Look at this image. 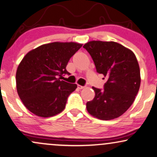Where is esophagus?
<instances>
[{
	"instance_id": "esophagus-1",
	"label": "esophagus",
	"mask_w": 157,
	"mask_h": 157,
	"mask_svg": "<svg viewBox=\"0 0 157 157\" xmlns=\"http://www.w3.org/2000/svg\"><path fill=\"white\" fill-rule=\"evenodd\" d=\"M77 88L79 89H83L85 88V86H82V85H77Z\"/></svg>"
}]
</instances>
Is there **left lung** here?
I'll return each instance as SVG.
<instances>
[{"label": "left lung", "mask_w": 157, "mask_h": 157, "mask_svg": "<svg viewBox=\"0 0 157 157\" xmlns=\"http://www.w3.org/2000/svg\"><path fill=\"white\" fill-rule=\"evenodd\" d=\"M96 72L107 77L104 90L93 87L94 98L87 102L89 114L102 120L117 118L133 103L140 85V68L130 49L116 42L90 41L83 46Z\"/></svg>", "instance_id": "left-lung-1"}]
</instances>
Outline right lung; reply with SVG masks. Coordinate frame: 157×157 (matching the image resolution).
Returning a JSON list of instances; mask_svg holds the SVG:
<instances>
[{"mask_svg":"<svg viewBox=\"0 0 157 157\" xmlns=\"http://www.w3.org/2000/svg\"><path fill=\"white\" fill-rule=\"evenodd\" d=\"M82 44L51 43L27 53L16 74L17 93L29 111L42 117H50L64 109L67 98L77 88L61 80L70 75L66 67Z\"/></svg>","mask_w":157,"mask_h":157,"instance_id":"right-lung-1","label":"right lung"}]
</instances>
